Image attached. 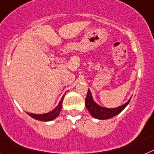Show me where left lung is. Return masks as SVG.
Returning a JSON list of instances; mask_svg holds the SVG:
<instances>
[{
  "mask_svg": "<svg viewBox=\"0 0 154 154\" xmlns=\"http://www.w3.org/2000/svg\"><path fill=\"white\" fill-rule=\"evenodd\" d=\"M130 99L125 104L122 105L120 106L116 107V108H106V107H102L100 106L95 103V101L92 99V94L90 90L88 89V92L85 98V106L87 109L89 110L91 116L94 118L98 119H108L109 118H112L115 116L118 115L119 112H121L126 108V106L129 104L130 101Z\"/></svg>",
  "mask_w": 154,
  "mask_h": 154,
  "instance_id": "8db88e82",
  "label": "left lung"
}]
</instances>
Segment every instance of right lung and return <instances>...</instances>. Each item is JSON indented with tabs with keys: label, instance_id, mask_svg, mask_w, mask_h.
<instances>
[{
	"label": "right lung",
	"instance_id": "obj_1",
	"mask_svg": "<svg viewBox=\"0 0 154 154\" xmlns=\"http://www.w3.org/2000/svg\"><path fill=\"white\" fill-rule=\"evenodd\" d=\"M64 96H62L61 101L59 102L58 105L55 107L52 111L49 112H47V113L44 114H34V113H30V112H27L28 115H29L31 117L34 118L35 119H37V120L39 121H44V122H48V121H51L55 119V118L59 115L60 113L61 110H62V101H63Z\"/></svg>",
	"mask_w": 154,
	"mask_h": 154
}]
</instances>
